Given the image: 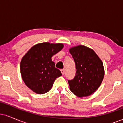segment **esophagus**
Instances as JSON below:
<instances>
[{"label":"esophagus","instance_id":"1","mask_svg":"<svg viewBox=\"0 0 123 123\" xmlns=\"http://www.w3.org/2000/svg\"><path fill=\"white\" fill-rule=\"evenodd\" d=\"M61 71L62 74L63 75V74H65V69H61Z\"/></svg>","mask_w":123,"mask_h":123}]
</instances>
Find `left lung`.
I'll return each mask as SVG.
<instances>
[{
    "instance_id": "8db88e82",
    "label": "left lung",
    "mask_w": 123,
    "mask_h": 123,
    "mask_svg": "<svg viewBox=\"0 0 123 123\" xmlns=\"http://www.w3.org/2000/svg\"><path fill=\"white\" fill-rule=\"evenodd\" d=\"M70 53L76 65V76L68 80L70 89L79 97H87L99 88L104 76L101 59L94 50L84 46L71 48Z\"/></svg>"
}]
</instances>
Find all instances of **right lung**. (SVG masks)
Returning <instances> with one entry per match:
<instances>
[{
    "label": "right lung",
    "mask_w": 123,
    "mask_h": 123,
    "mask_svg": "<svg viewBox=\"0 0 123 123\" xmlns=\"http://www.w3.org/2000/svg\"><path fill=\"white\" fill-rule=\"evenodd\" d=\"M62 43L48 42L35 45L22 58L20 70L25 84L36 94H43L51 88L56 78L62 75L55 68L51 57L62 49Z\"/></svg>",
    "instance_id": "obj_1"
}]
</instances>
